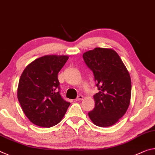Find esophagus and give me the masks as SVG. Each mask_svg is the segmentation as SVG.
<instances>
[{
  "instance_id": "obj_1",
  "label": "esophagus",
  "mask_w": 155,
  "mask_h": 155,
  "mask_svg": "<svg viewBox=\"0 0 155 155\" xmlns=\"http://www.w3.org/2000/svg\"><path fill=\"white\" fill-rule=\"evenodd\" d=\"M83 98H84V97L82 95H78V97H77V98L75 99V100L76 101H78V100H83Z\"/></svg>"
}]
</instances>
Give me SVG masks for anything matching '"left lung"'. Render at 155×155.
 <instances>
[{
    "label": "left lung",
    "instance_id": "left-lung-1",
    "mask_svg": "<svg viewBox=\"0 0 155 155\" xmlns=\"http://www.w3.org/2000/svg\"><path fill=\"white\" fill-rule=\"evenodd\" d=\"M83 58L93 73L99 90L93 96L95 108L88 116L96 126H113L122 117L130 104V74L120 55L112 49L95 48L85 52Z\"/></svg>",
    "mask_w": 155,
    "mask_h": 155
}]
</instances>
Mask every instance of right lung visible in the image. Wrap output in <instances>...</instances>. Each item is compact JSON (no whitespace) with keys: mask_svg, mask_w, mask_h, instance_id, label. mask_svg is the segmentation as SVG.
<instances>
[{"mask_svg":"<svg viewBox=\"0 0 155 155\" xmlns=\"http://www.w3.org/2000/svg\"><path fill=\"white\" fill-rule=\"evenodd\" d=\"M68 59L67 55H45L30 63L20 76L18 100L35 125L51 127L67 112L71 103L61 97L58 74Z\"/></svg>","mask_w":155,"mask_h":155,"instance_id":"obj_1","label":"right lung"}]
</instances>
